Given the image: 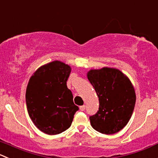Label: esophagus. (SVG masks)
Returning a JSON list of instances; mask_svg holds the SVG:
<instances>
[{
  "mask_svg": "<svg viewBox=\"0 0 158 158\" xmlns=\"http://www.w3.org/2000/svg\"><path fill=\"white\" fill-rule=\"evenodd\" d=\"M85 109V106L83 105V106H79V110H81V111H84Z\"/></svg>",
  "mask_w": 158,
  "mask_h": 158,
  "instance_id": "34e87169",
  "label": "esophagus"
}]
</instances>
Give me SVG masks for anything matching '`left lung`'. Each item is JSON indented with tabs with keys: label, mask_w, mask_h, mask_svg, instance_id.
Wrapping results in <instances>:
<instances>
[{
	"label": "left lung",
	"mask_w": 158,
	"mask_h": 158,
	"mask_svg": "<svg viewBox=\"0 0 158 158\" xmlns=\"http://www.w3.org/2000/svg\"><path fill=\"white\" fill-rule=\"evenodd\" d=\"M87 78L99 97V110L89 116L94 130L104 134L121 131L134 112L136 94L131 80L117 69H91Z\"/></svg>",
	"instance_id": "obj_1"
}]
</instances>
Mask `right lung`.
<instances>
[{
  "label": "right lung",
  "instance_id": "add662e5",
  "mask_svg": "<svg viewBox=\"0 0 158 158\" xmlns=\"http://www.w3.org/2000/svg\"><path fill=\"white\" fill-rule=\"evenodd\" d=\"M71 67L60 61L42 65L34 73L26 89L27 113L42 132L56 135L70 127L79 107L66 82Z\"/></svg>",
  "mask_w": 158,
  "mask_h": 158
}]
</instances>
